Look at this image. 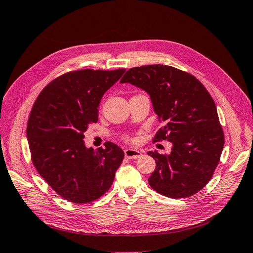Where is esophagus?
I'll list each match as a JSON object with an SVG mask.
<instances>
[{"label": "esophagus", "mask_w": 253, "mask_h": 253, "mask_svg": "<svg viewBox=\"0 0 253 253\" xmlns=\"http://www.w3.org/2000/svg\"><path fill=\"white\" fill-rule=\"evenodd\" d=\"M124 152H125V156L129 158V160H136V158L142 156V152L135 150V149H126Z\"/></svg>", "instance_id": "esophagus-1"}]
</instances>
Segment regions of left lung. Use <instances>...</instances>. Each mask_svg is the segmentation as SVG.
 I'll use <instances>...</instances> for the list:
<instances>
[{"label": "left lung", "mask_w": 253, "mask_h": 253, "mask_svg": "<svg viewBox=\"0 0 253 253\" xmlns=\"http://www.w3.org/2000/svg\"><path fill=\"white\" fill-rule=\"evenodd\" d=\"M120 82L149 93L163 124L153 142L167 139L173 144L170 154L148 152L156 162L149 184L174 199L198 193L211 179L224 147V133L210 92L193 75L163 64L130 69Z\"/></svg>", "instance_id": "left-lung-1"}]
</instances>
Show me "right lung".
<instances>
[{
  "mask_svg": "<svg viewBox=\"0 0 253 253\" xmlns=\"http://www.w3.org/2000/svg\"><path fill=\"white\" fill-rule=\"evenodd\" d=\"M79 70L51 81L37 97L27 124L32 163L65 200L88 203L104 195L115 179L124 151L111 142L86 148L84 132L98 121L105 91L125 73Z\"/></svg>",
  "mask_w": 253,
  "mask_h": 253,
  "instance_id": "right-lung-1",
  "label": "right lung"
}]
</instances>
